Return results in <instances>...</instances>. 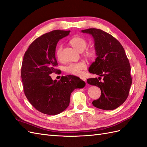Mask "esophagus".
<instances>
[{
  "label": "esophagus",
  "instance_id": "esophagus-1",
  "mask_svg": "<svg viewBox=\"0 0 147 147\" xmlns=\"http://www.w3.org/2000/svg\"><path fill=\"white\" fill-rule=\"evenodd\" d=\"M80 78H81V79H82V80H84V81H85V80H86V78H85V77H80Z\"/></svg>",
  "mask_w": 147,
  "mask_h": 147
}]
</instances>
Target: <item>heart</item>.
Instances as JSON below:
<instances>
[{"label": "heart", "instance_id": "1", "mask_svg": "<svg viewBox=\"0 0 147 147\" xmlns=\"http://www.w3.org/2000/svg\"><path fill=\"white\" fill-rule=\"evenodd\" d=\"M70 44L78 52H83L87 46V41L82 37H75L70 41ZM62 47L59 46L56 51V57L59 60L61 59ZM85 55L88 58L92 59L95 56V51L94 49H89L85 52ZM86 68V64L84 62L71 63L65 67V70L67 73L74 76H81L82 70Z\"/></svg>", "mask_w": 147, "mask_h": 147}]
</instances>
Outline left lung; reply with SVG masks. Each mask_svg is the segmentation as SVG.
<instances>
[{"label": "left lung", "instance_id": "8db88e82", "mask_svg": "<svg viewBox=\"0 0 147 147\" xmlns=\"http://www.w3.org/2000/svg\"><path fill=\"white\" fill-rule=\"evenodd\" d=\"M81 32L91 35L94 40L96 58L88 71L99 77L88 78L87 82L100 88L101 96L92 104L102 110L115 109L126 100L132 83L130 65L125 50L115 38L100 29L88 28Z\"/></svg>", "mask_w": 147, "mask_h": 147}]
</instances>
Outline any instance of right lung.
Instances as JSON below:
<instances>
[{
    "mask_svg": "<svg viewBox=\"0 0 147 147\" xmlns=\"http://www.w3.org/2000/svg\"><path fill=\"white\" fill-rule=\"evenodd\" d=\"M70 32L55 30L44 34L32 43L24 56L21 77L25 95L35 109L47 115L62 112L69 105L71 92L85 86L74 76L62 77L59 81L50 76L57 71V43Z\"/></svg>",
    "mask_w": 147,
    "mask_h": 147,
    "instance_id": "1",
    "label": "right lung"
}]
</instances>
